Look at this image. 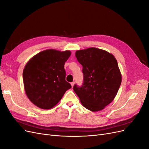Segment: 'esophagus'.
Instances as JSON below:
<instances>
[{
  "label": "esophagus",
  "instance_id": "34e87169",
  "mask_svg": "<svg viewBox=\"0 0 149 149\" xmlns=\"http://www.w3.org/2000/svg\"><path fill=\"white\" fill-rule=\"evenodd\" d=\"M71 86H72V88L73 87V86H74V82H72L71 83Z\"/></svg>",
  "mask_w": 149,
  "mask_h": 149
}]
</instances>
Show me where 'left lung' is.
<instances>
[{"label":"left lung","instance_id":"obj_1","mask_svg":"<svg viewBox=\"0 0 149 149\" xmlns=\"http://www.w3.org/2000/svg\"><path fill=\"white\" fill-rule=\"evenodd\" d=\"M75 56L83 66V83L74 84V91L85 108L101 111L114 100L120 88L118 61L111 53L94 47L76 51Z\"/></svg>","mask_w":149,"mask_h":149}]
</instances>
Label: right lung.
<instances>
[{
	"label": "right lung",
	"mask_w": 149,
	"mask_h": 149,
	"mask_svg": "<svg viewBox=\"0 0 149 149\" xmlns=\"http://www.w3.org/2000/svg\"><path fill=\"white\" fill-rule=\"evenodd\" d=\"M70 51L46 49L32 57L23 71L25 93L35 106L49 109L59 102L71 88L65 80L64 65Z\"/></svg>",
	"instance_id": "1"
}]
</instances>
